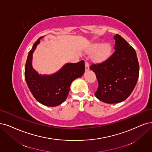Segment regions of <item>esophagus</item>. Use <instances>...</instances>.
Wrapping results in <instances>:
<instances>
[{"label": "esophagus", "mask_w": 152, "mask_h": 152, "mask_svg": "<svg viewBox=\"0 0 152 152\" xmlns=\"http://www.w3.org/2000/svg\"><path fill=\"white\" fill-rule=\"evenodd\" d=\"M85 69H86V71H88L89 69V63H88V61H85Z\"/></svg>", "instance_id": "esophagus-1"}]
</instances>
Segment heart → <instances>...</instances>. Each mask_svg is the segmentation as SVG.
I'll return each instance as SVG.
<instances>
[{
    "mask_svg": "<svg viewBox=\"0 0 152 152\" xmlns=\"http://www.w3.org/2000/svg\"><path fill=\"white\" fill-rule=\"evenodd\" d=\"M90 51L96 53V59L98 61H103L107 59L110 55L111 51V47L110 44L106 43L102 44L101 43L94 44L90 49Z\"/></svg>",
    "mask_w": 152,
    "mask_h": 152,
    "instance_id": "heart-1",
    "label": "heart"
}]
</instances>
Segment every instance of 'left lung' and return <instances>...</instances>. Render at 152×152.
<instances>
[{
    "label": "left lung",
    "mask_w": 152,
    "mask_h": 152,
    "mask_svg": "<svg viewBox=\"0 0 152 152\" xmlns=\"http://www.w3.org/2000/svg\"><path fill=\"white\" fill-rule=\"evenodd\" d=\"M115 52L102 63H93L89 68L97 78L98 88L94 94L106 103L125 100L132 93L139 76V64L134 50L118 34L114 36Z\"/></svg>",
    "instance_id": "1"
}]
</instances>
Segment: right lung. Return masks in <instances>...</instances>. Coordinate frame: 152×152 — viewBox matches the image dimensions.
<instances>
[{"label":"right lung","mask_w":152,"mask_h":152,"mask_svg":"<svg viewBox=\"0 0 152 152\" xmlns=\"http://www.w3.org/2000/svg\"><path fill=\"white\" fill-rule=\"evenodd\" d=\"M42 37H40L35 42L28 54L25 66V80L38 102L47 106H56L66 100L71 83L84 74L85 61L82 60L77 63L66 64L53 75H39L32 66V58L33 52Z\"/></svg>","instance_id":"1"}]
</instances>
